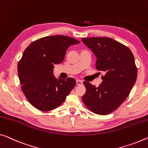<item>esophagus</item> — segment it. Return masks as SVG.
<instances>
[{
	"label": "esophagus",
	"instance_id": "esophagus-1",
	"mask_svg": "<svg viewBox=\"0 0 148 148\" xmlns=\"http://www.w3.org/2000/svg\"><path fill=\"white\" fill-rule=\"evenodd\" d=\"M76 83L77 85H81L83 84V81H80V80H76Z\"/></svg>",
	"mask_w": 148,
	"mask_h": 148
}]
</instances>
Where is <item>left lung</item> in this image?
Here are the masks:
<instances>
[{"label": "left lung", "mask_w": 148, "mask_h": 148, "mask_svg": "<svg viewBox=\"0 0 148 148\" xmlns=\"http://www.w3.org/2000/svg\"><path fill=\"white\" fill-rule=\"evenodd\" d=\"M97 57L96 68L105 73L103 82L95 87L87 81L83 103L92 112L107 115L126 99L137 79L134 57L126 45L108 37L81 38Z\"/></svg>", "instance_id": "left-lung-1"}]
</instances>
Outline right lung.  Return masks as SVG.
<instances>
[{
  "label": "right lung",
  "instance_id": "1",
  "mask_svg": "<svg viewBox=\"0 0 148 148\" xmlns=\"http://www.w3.org/2000/svg\"><path fill=\"white\" fill-rule=\"evenodd\" d=\"M79 41L65 36H47L32 42L18 63L21 89L29 103L40 111L60 106L76 85L73 78L58 80L54 64L64 60L68 47Z\"/></svg>",
  "mask_w": 148,
  "mask_h": 148
}]
</instances>
